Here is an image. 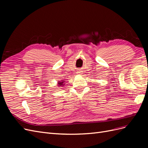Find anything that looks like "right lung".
<instances>
[{
	"label": "right lung",
	"mask_w": 148,
	"mask_h": 148,
	"mask_svg": "<svg viewBox=\"0 0 148 148\" xmlns=\"http://www.w3.org/2000/svg\"><path fill=\"white\" fill-rule=\"evenodd\" d=\"M62 81H63V80H62ZM64 82H59V83H58L59 84H58V86H62V85H64Z\"/></svg>",
	"instance_id": "obj_1"
}]
</instances>
